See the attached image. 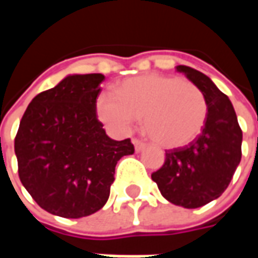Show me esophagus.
Here are the masks:
<instances>
[{
	"mask_svg": "<svg viewBox=\"0 0 258 258\" xmlns=\"http://www.w3.org/2000/svg\"><path fill=\"white\" fill-rule=\"evenodd\" d=\"M133 142H134V146H135V151L137 152H141V151H144L145 149V142L144 141H141L138 140V138H134L133 140Z\"/></svg>",
	"mask_w": 258,
	"mask_h": 258,
	"instance_id": "esophagus-1",
	"label": "esophagus"
}]
</instances>
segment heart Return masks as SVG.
<instances>
[{"label": "heart", "mask_w": 258, "mask_h": 258, "mask_svg": "<svg viewBox=\"0 0 258 258\" xmlns=\"http://www.w3.org/2000/svg\"><path fill=\"white\" fill-rule=\"evenodd\" d=\"M114 95L96 98V114L118 133H127L137 117L155 144L163 148H182L203 131L209 106L195 84L162 74H146L124 80Z\"/></svg>", "instance_id": "heart-1"}]
</instances>
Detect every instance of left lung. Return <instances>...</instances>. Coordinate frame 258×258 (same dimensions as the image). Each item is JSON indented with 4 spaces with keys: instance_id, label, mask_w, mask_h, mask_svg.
Segmentation results:
<instances>
[{
    "instance_id": "1",
    "label": "left lung",
    "mask_w": 258,
    "mask_h": 258,
    "mask_svg": "<svg viewBox=\"0 0 258 258\" xmlns=\"http://www.w3.org/2000/svg\"><path fill=\"white\" fill-rule=\"evenodd\" d=\"M175 69L203 92L209 113L199 137L184 148L166 151L152 179L173 205L198 209L228 188L242 157V130L229 98L207 76L182 64Z\"/></svg>"
}]
</instances>
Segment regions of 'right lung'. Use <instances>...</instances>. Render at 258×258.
Segmentation results:
<instances>
[{"label":"right lung","instance_id":"1","mask_svg":"<svg viewBox=\"0 0 258 258\" xmlns=\"http://www.w3.org/2000/svg\"><path fill=\"white\" fill-rule=\"evenodd\" d=\"M105 76H68L33 98L15 137L22 184L41 209L81 218L109 199L114 168L134 153L130 138H109L96 117Z\"/></svg>","mask_w":258,"mask_h":258}]
</instances>
